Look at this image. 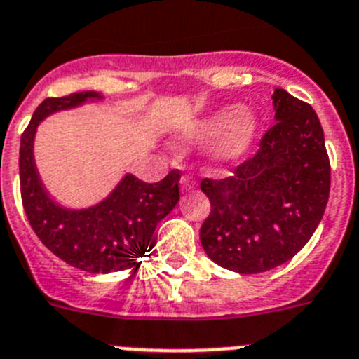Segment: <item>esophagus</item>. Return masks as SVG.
<instances>
[{
  "instance_id": "obj_1",
  "label": "esophagus",
  "mask_w": 359,
  "mask_h": 359,
  "mask_svg": "<svg viewBox=\"0 0 359 359\" xmlns=\"http://www.w3.org/2000/svg\"><path fill=\"white\" fill-rule=\"evenodd\" d=\"M195 186H197V180L193 179L191 175H182V179H180V189L182 191H191V189H195Z\"/></svg>"
}]
</instances>
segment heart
Listing matches in <instances>:
<instances>
[{
	"instance_id": "b5f03b06",
	"label": "heart",
	"mask_w": 359,
	"mask_h": 359,
	"mask_svg": "<svg viewBox=\"0 0 359 359\" xmlns=\"http://www.w3.org/2000/svg\"><path fill=\"white\" fill-rule=\"evenodd\" d=\"M260 132V117L248 106H222L191 121L180 132L184 141H204L211 139L208 146V158L213 164H233L248 155L257 142Z\"/></svg>"
}]
</instances>
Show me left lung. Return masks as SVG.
<instances>
[{
  "mask_svg": "<svg viewBox=\"0 0 359 359\" xmlns=\"http://www.w3.org/2000/svg\"><path fill=\"white\" fill-rule=\"evenodd\" d=\"M274 126L231 177L204 179L211 213L201 227L205 255L224 269L258 274L304 248L325 213L330 164L322 124L307 102L273 92Z\"/></svg>",
  "mask_w": 359,
  "mask_h": 359,
  "instance_id": "left-lung-1",
  "label": "left lung"
}]
</instances>
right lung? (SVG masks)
Here are the masks:
<instances>
[{
    "label": "right lung",
    "instance_id": "1",
    "mask_svg": "<svg viewBox=\"0 0 359 359\" xmlns=\"http://www.w3.org/2000/svg\"><path fill=\"white\" fill-rule=\"evenodd\" d=\"M104 101L99 92H77L46 99L37 106L21 135L20 182L23 208L43 244L68 266L93 274L137 269L139 258L155 245V229L179 202L177 170L161 182L146 184L126 173L97 204L68 208L46 189L34 157L37 126L57 111L76 110L88 102Z\"/></svg>",
    "mask_w": 359,
    "mask_h": 359
}]
</instances>
